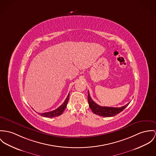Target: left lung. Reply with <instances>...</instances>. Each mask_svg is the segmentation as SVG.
Wrapping results in <instances>:
<instances>
[{
	"instance_id": "obj_1",
	"label": "left lung",
	"mask_w": 156,
	"mask_h": 156,
	"mask_svg": "<svg viewBox=\"0 0 156 156\" xmlns=\"http://www.w3.org/2000/svg\"><path fill=\"white\" fill-rule=\"evenodd\" d=\"M88 102L89 106L91 109L92 112L97 115L103 116V117H112L118 114H119L122 111H123L126 108L129 103L124 106L120 108H111V107H105L100 106L96 104V103L92 100L90 95L89 91H88Z\"/></svg>"
}]
</instances>
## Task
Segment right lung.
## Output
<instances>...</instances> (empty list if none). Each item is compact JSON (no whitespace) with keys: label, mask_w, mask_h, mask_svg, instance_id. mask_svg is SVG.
<instances>
[{"label":"right lung","mask_w":156,"mask_h":156,"mask_svg":"<svg viewBox=\"0 0 156 156\" xmlns=\"http://www.w3.org/2000/svg\"><path fill=\"white\" fill-rule=\"evenodd\" d=\"M69 98V93L68 96H67V97L65 99L63 103L58 108H56V110H54L53 111L48 112L39 113V115L43 116V117H46V118H55V117H57V116H60V115H62L63 113V112H64V110H65V108H66Z\"/></svg>","instance_id":"1"}]
</instances>
